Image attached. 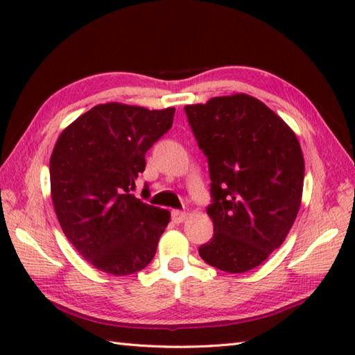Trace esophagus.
<instances>
[{
	"label": "esophagus",
	"mask_w": 355,
	"mask_h": 355,
	"mask_svg": "<svg viewBox=\"0 0 355 355\" xmlns=\"http://www.w3.org/2000/svg\"><path fill=\"white\" fill-rule=\"evenodd\" d=\"M171 216H172V221H173V223H183V221L186 220L187 214L183 212V210H172Z\"/></svg>",
	"instance_id": "34e87169"
}]
</instances>
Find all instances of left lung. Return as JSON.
<instances>
[{
  "label": "left lung",
  "instance_id": "obj_1",
  "mask_svg": "<svg viewBox=\"0 0 355 355\" xmlns=\"http://www.w3.org/2000/svg\"><path fill=\"white\" fill-rule=\"evenodd\" d=\"M187 120L209 162L214 236L198 252L227 273L261 266L296 220L305 163L291 128L248 94L186 105Z\"/></svg>",
  "mask_w": 355,
  "mask_h": 355
}]
</instances>
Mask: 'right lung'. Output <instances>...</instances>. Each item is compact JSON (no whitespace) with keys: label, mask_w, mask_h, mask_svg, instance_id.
Returning a JSON list of instances; mask_svg holds the SVG:
<instances>
[{"label":"right lung","mask_w":355,"mask_h":355,"mask_svg":"<svg viewBox=\"0 0 355 355\" xmlns=\"http://www.w3.org/2000/svg\"><path fill=\"white\" fill-rule=\"evenodd\" d=\"M173 114L175 108L96 105L65 128L53 149L50 189L58 221L82 258L103 273H137L157 252L169 210L132 192L145 154L171 130Z\"/></svg>","instance_id":"1"}]
</instances>
